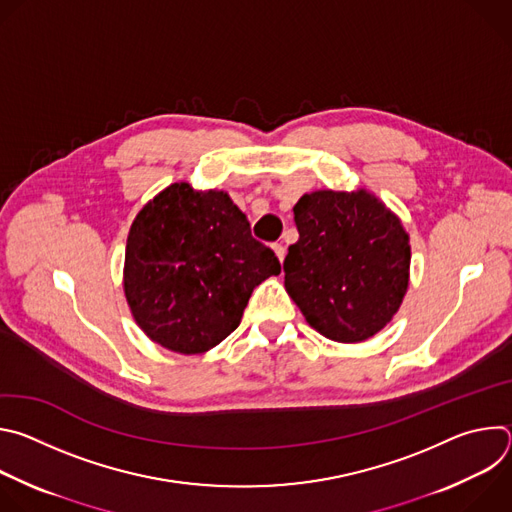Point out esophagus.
<instances>
[{"mask_svg":"<svg viewBox=\"0 0 512 512\" xmlns=\"http://www.w3.org/2000/svg\"><path fill=\"white\" fill-rule=\"evenodd\" d=\"M273 251H275L277 259H279V261H283V257H285V247H283L281 243H275V245H273Z\"/></svg>","mask_w":512,"mask_h":512,"instance_id":"obj_1","label":"esophagus"}]
</instances>
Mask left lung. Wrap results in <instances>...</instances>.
I'll return each instance as SVG.
<instances>
[{
  "label": "left lung",
  "mask_w": 512,
  "mask_h": 512,
  "mask_svg": "<svg viewBox=\"0 0 512 512\" xmlns=\"http://www.w3.org/2000/svg\"><path fill=\"white\" fill-rule=\"evenodd\" d=\"M298 243L283 261L285 291L334 342H362L399 312L411 245L399 216L373 192L316 190L294 206Z\"/></svg>",
  "instance_id": "1"
}]
</instances>
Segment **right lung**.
I'll return each instance as SVG.
<instances>
[{
	"instance_id": "obj_1",
	"label": "right lung",
	"mask_w": 512,
	"mask_h": 512,
	"mask_svg": "<svg viewBox=\"0 0 512 512\" xmlns=\"http://www.w3.org/2000/svg\"><path fill=\"white\" fill-rule=\"evenodd\" d=\"M279 271V259L251 237L247 216L225 190L174 182L131 223L123 291L150 340L202 354L241 324L253 289Z\"/></svg>"
}]
</instances>
